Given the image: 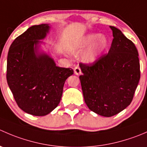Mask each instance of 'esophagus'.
<instances>
[{
	"label": "esophagus",
	"mask_w": 147,
	"mask_h": 147,
	"mask_svg": "<svg viewBox=\"0 0 147 147\" xmlns=\"http://www.w3.org/2000/svg\"><path fill=\"white\" fill-rule=\"evenodd\" d=\"M74 72L76 75H80L81 74V69L79 66H76L74 69Z\"/></svg>",
	"instance_id": "obj_1"
}]
</instances>
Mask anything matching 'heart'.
<instances>
[{
    "label": "heart",
    "mask_w": 147,
    "mask_h": 147,
    "mask_svg": "<svg viewBox=\"0 0 147 147\" xmlns=\"http://www.w3.org/2000/svg\"><path fill=\"white\" fill-rule=\"evenodd\" d=\"M78 47L85 48L90 47L83 54V61L88 64L96 63L109 45V40L105 35L89 33L83 36L78 42Z\"/></svg>",
    "instance_id": "b5f03b06"
}]
</instances>
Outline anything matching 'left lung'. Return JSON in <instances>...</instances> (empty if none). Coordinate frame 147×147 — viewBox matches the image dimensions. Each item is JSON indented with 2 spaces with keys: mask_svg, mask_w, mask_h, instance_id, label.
Here are the masks:
<instances>
[{
  "mask_svg": "<svg viewBox=\"0 0 147 147\" xmlns=\"http://www.w3.org/2000/svg\"><path fill=\"white\" fill-rule=\"evenodd\" d=\"M109 27L114 38L108 54L92 65L80 63L84 102L90 110L107 117L130 105L140 79L137 47L120 30Z\"/></svg>",
  "mask_w": 147,
  "mask_h": 147,
  "instance_id": "1",
  "label": "left lung"
}]
</instances>
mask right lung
Wrapping results in <instances>:
<instances>
[{"mask_svg":"<svg viewBox=\"0 0 147 147\" xmlns=\"http://www.w3.org/2000/svg\"><path fill=\"white\" fill-rule=\"evenodd\" d=\"M49 24L32 26L15 39L7 58V82L19 107L34 116H45L60 103L71 68L56 66L40 50Z\"/></svg>","mask_w":147,"mask_h":147,"instance_id":"obj_1","label":"right lung"}]
</instances>
